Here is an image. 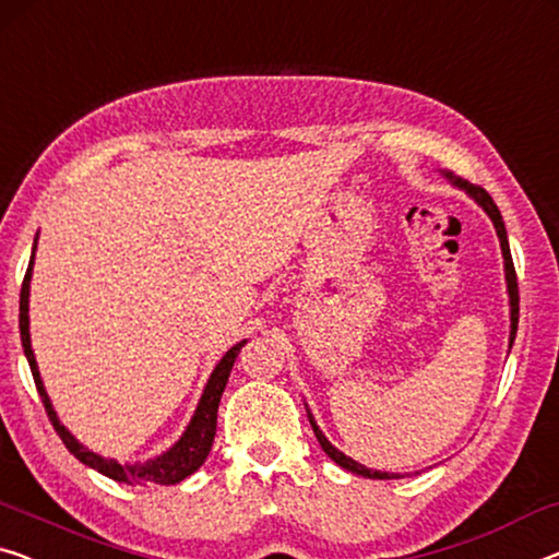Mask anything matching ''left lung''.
<instances>
[{"label": "left lung", "mask_w": 559, "mask_h": 559, "mask_svg": "<svg viewBox=\"0 0 559 559\" xmlns=\"http://www.w3.org/2000/svg\"><path fill=\"white\" fill-rule=\"evenodd\" d=\"M447 178L452 180L456 188H462L464 193H469V198L477 200V203H479L481 207H485V213L489 215V218H492L495 228H497L499 246H502V255H504L507 290H510V321H512V326H510V348H512L514 336H518V321H520V290H518V273H514V263H512V253H510V240H507V230H504L502 213H499V207L495 205L492 195H489L485 188L472 186V182H466V180H462V178H454V175H449V173H447ZM308 421H311L313 435H316V439H319V444H321L323 452H326V454L331 456V460L336 462L338 466H344V469L354 472V474H361V477H369V479H391V477H396V474H389V472H373V469H369V466L354 462L352 456H346L344 452H338V449L333 447L326 437H323V431H321L319 427H316L311 412H308Z\"/></svg>", "instance_id": "left-lung-1"}]
</instances>
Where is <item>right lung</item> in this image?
<instances>
[{
  "mask_svg": "<svg viewBox=\"0 0 559 559\" xmlns=\"http://www.w3.org/2000/svg\"><path fill=\"white\" fill-rule=\"evenodd\" d=\"M35 248H37V240H35ZM32 265H35V251H32L29 258V269L24 273V281H22V294H20V336H22V348H24V356H27L29 361V369H32V377H35V384L37 391L41 396V404H45V412L49 416V421H52V427L57 435H60L62 444L70 449V454L78 456L82 464L93 466L99 474H105V477H110L115 481H122V485H140V487H147V485H178L190 474L200 469V464L205 462L207 452H211L213 447V437H215V424H218V404H221V396H223V389L228 384V377H230V369L233 364H236V356L240 348H243L246 341H240L230 348V352L223 356L215 366L211 379H207V384L203 389V396H200L198 402V409L193 414V419H190L188 429L182 431V437L175 441V444L168 449V452L155 456V460H147L143 464H120L115 460H105V456H99L95 452H90L87 447H82L78 439H74L70 431H67L60 419H57V414L52 409V402H49L45 384H41V377H39V369H37V361H35V352H32V341H29V281H32Z\"/></svg>",
  "mask_w": 559,
  "mask_h": 559,
  "instance_id": "right-lung-1",
  "label": "right lung"
}]
</instances>
